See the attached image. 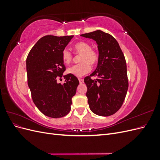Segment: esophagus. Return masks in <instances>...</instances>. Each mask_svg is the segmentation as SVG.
<instances>
[{"label": "esophagus", "mask_w": 160, "mask_h": 160, "mask_svg": "<svg viewBox=\"0 0 160 160\" xmlns=\"http://www.w3.org/2000/svg\"><path fill=\"white\" fill-rule=\"evenodd\" d=\"M79 83H80V84L83 83L84 81H83V79H81V78H79Z\"/></svg>", "instance_id": "obj_1"}]
</instances>
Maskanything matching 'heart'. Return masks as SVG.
Segmentation results:
<instances>
[{"mask_svg":"<svg viewBox=\"0 0 160 160\" xmlns=\"http://www.w3.org/2000/svg\"><path fill=\"white\" fill-rule=\"evenodd\" d=\"M73 50L76 55H81L79 57L80 63L72 66L67 69V72L74 76L81 77L86 75L91 71V65H95L98 61V52L91 49V45L85 42H78L73 45ZM61 58L63 62L69 65L72 61L73 56L67 49H63L61 53Z\"/></svg>","mask_w":160,"mask_h":160,"instance_id":"heart-1","label":"heart"}]
</instances>
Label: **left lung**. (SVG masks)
Listing matches in <instances>:
<instances>
[{"label":"left lung","instance_id":"obj_1","mask_svg":"<svg viewBox=\"0 0 160 160\" xmlns=\"http://www.w3.org/2000/svg\"><path fill=\"white\" fill-rule=\"evenodd\" d=\"M81 36L95 41L99 50L98 67L84 79L89 108L100 116L111 115L122 107L128 89L124 55L118 41L108 33L98 30ZM93 76L98 79L92 80Z\"/></svg>","mask_w":160,"mask_h":160}]
</instances>
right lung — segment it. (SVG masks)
<instances>
[{
  "label": "right lung",
  "mask_w": 160,
  "mask_h": 160,
  "mask_svg": "<svg viewBox=\"0 0 160 160\" xmlns=\"http://www.w3.org/2000/svg\"><path fill=\"white\" fill-rule=\"evenodd\" d=\"M73 35H46L32 47L27 58L28 85L36 107L42 113L52 118L64 117L71 111L72 98L79 82L71 74L64 76L65 83H58L65 66L62 51Z\"/></svg>",
  "instance_id": "obj_1"
}]
</instances>
